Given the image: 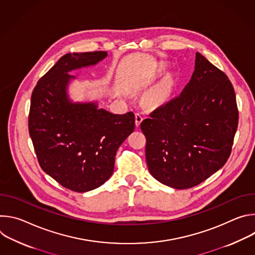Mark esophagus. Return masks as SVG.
Returning a JSON list of instances; mask_svg holds the SVG:
<instances>
[{"mask_svg":"<svg viewBox=\"0 0 255 255\" xmlns=\"http://www.w3.org/2000/svg\"><path fill=\"white\" fill-rule=\"evenodd\" d=\"M142 120H143L142 114L136 113V114H135V124H136L137 127H139V125H140V123L142 122Z\"/></svg>","mask_w":255,"mask_h":255,"instance_id":"obj_1","label":"esophagus"}]
</instances>
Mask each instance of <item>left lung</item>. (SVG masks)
Segmentation results:
<instances>
[{
    "instance_id": "left-lung-1",
    "label": "left lung",
    "mask_w": 255,
    "mask_h": 255,
    "mask_svg": "<svg viewBox=\"0 0 255 255\" xmlns=\"http://www.w3.org/2000/svg\"><path fill=\"white\" fill-rule=\"evenodd\" d=\"M237 126L231 82L197 52L194 74L183 92L140 124L150 173L174 189L198 186L226 163Z\"/></svg>"
}]
</instances>
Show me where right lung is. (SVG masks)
<instances>
[{"label": "right lung", "instance_id": "right-lung-1", "mask_svg": "<svg viewBox=\"0 0 255 255\" xmlns=\"http://www.w3.org/2000/svg\"><path fill=\"white\" fill-rule=\"evenodd\" d=\"M106 51L67 53L38 81L31 96L29 134L41 168L62 187L85 193L114 171L116 152L134 131L132 112L117 115L97 103H72L68 71L94 65Z\"/></svg>", "mask_w": 255, "mask_h": 255}]
</instances>
